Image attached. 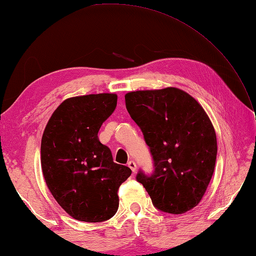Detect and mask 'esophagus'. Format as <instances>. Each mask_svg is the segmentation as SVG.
Listing matches in <instances>:
<instances>
[{"mask_svg": "<svg viewBox=\"0 0 256 256\" xmlns=\"http://www.w3.org/2000/svg\"><path fill=\"white\" fill-rule=\"evenodd\" d=\"M128 166H129V168L132 170V172H136V170H137V164H136V162L135 160H129L128 162Z\"/></svg>", "mask_w": 256, "mask_h": 256, "instance_id": "1", "label": "esophagus"}]
</instances>
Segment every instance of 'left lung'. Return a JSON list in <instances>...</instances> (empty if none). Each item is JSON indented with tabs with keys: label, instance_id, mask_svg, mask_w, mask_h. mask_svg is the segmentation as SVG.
<instances>
[{
	"label": "left lung",
	"instance_id": "8db88e82",
	"mask_svg": "<svg viewBox=\"0 0 256 256\" xmlns=\"http://www.w3.org/2000/svg\"><path fill=\"white\" fill-rule=\"evenodd\" d=\"M126 108L153 158L154 171L137 173L155 208L180 214L198 204L217 158L214 126L196 98L176 88L129 92Z\"/></svg>",
	"mask_w": 256,
	"mask_h": 256
}]
</instances>
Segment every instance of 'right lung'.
I'll return each mask as SVG.
<instances>
[{"mask_svg":"<svg viewBox=\"0 0 256 256\" xmlns=\"http://www.w3.org/2000/svg\"><path fill=\"white\" fill-rule=\"evenodd\" d=\"M116 94L74 96L54 111L42 138V170L58 204L76 220L101 222L118 210V189L132 170L116 164L98 132Z\"/></svg>","mask_w":256,"mask_h":256,"instance_id":"obj_1","label":"right lung"}]
</instances>
